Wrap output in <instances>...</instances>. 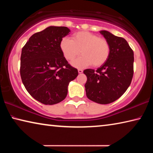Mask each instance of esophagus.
<instances>
[{"mask_svg": "<svg viewBox=\"0 0 153 153\" xmlns=\"http://www.w3.org/2000/svg\"><path fill=\"white\" fill-rule=\"evenodd\" d=\"M83 72V70L82 69H78V73L79 74H82Z\"/></svg>", "mask_w": 153, "mask_h": 153, "instance_id": "obj_1", "label": "esophagus"}]
</instances>
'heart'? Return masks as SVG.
I'll use <instances>...</instances> for the list:
<instances>
[{
    "label": "heart",
    "instance_id": "1",
    "mask_svg": "<svg viewBox=\"0 0 153 153\" xmlns=\"http://www.w3.org/2000/svg\"><path fill=\"white\" fill-rule=\"evenodd\" d=\"M60 48L67 60L72 61L81 54L72 65L76 67H85L92 65L98 67L104 65L110 56L111 47L108 41L103 38L86 31L74 33L71 40L63 38Z\"/></svg>",
    "mask_w": 153,
    "mask_h": 153
}]
</instances>
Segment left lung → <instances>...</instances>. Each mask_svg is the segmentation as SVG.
<instances>
[{"label": "left lung", "instance_id": "1", "mask_svg": "<svg viewBox=\"0 0 153 153\" xmlns=\"http://www.w3.org/2000/svg\"><path fill=\"white\" fill-rule=\"evenodd\" d=\"M110 45L107 62L94 71L87 69L85 84L86 96L98 104H109L117 100L130 85L134 75V52L124 38L105 30L100 31Z\"/></svg>", "mask_w": 153, "mask_h": 153}]
</instances>
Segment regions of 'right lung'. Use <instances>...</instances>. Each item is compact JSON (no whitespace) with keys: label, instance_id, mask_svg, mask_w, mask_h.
<instances>
[{"label":"right lung","instance_id":"obj_1","mask_svg":"<svg viewBox=\"0 0 153 153\" xmlns=\"http://www.w3.org/2000/svg\"><path fill=\"white\" fill-rule=\"evenodd\" d=\"M69 32L67 27L50 26L33 34L22 48L21 78L29 94L42 104L63 100L69 83L78 75L60 48L61 39Z\"/></svg>","mask_w":153,"mask_h":153}]
</instances>
